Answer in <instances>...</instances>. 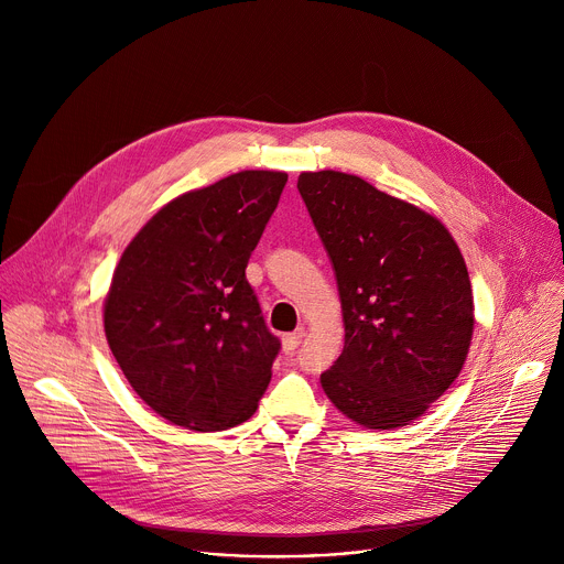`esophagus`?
<instances>
[{
    "instance_id": "34e87169",
    "label": "esophagus",
    "mask_w": 564,
    "mask_h": 564,
    "mask_svg": "<svg viewBox=\"0 0 564 564\" xmlns=\"http://www.w3.org/2000/svg\"><path fill=\"white\" fill-rule=\"evenodd\" d=\"M303 337H305V330H296V333L283 335V339H281V344H283V350H285V352H292V350H296V348H299V344L303 341Z\"/></svg>"
}]
</instances>
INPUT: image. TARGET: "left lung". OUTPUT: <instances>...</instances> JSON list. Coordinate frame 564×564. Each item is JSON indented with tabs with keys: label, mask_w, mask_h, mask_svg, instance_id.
Masks as SVG:
<instances>
[{
	"label": "left lung",
	"mask_w": 564,
	"mask_h": 564,
	"mask_svg": "<svg viewBox=\"0 0 564 564\" xmlns=\"http://www.w3.org/2000/svg\"><path fill=\"white\" fill-rule=\"evenodd\" d=\"M299 194L337 274L346 344L321 375L355 424L422 417L457 379L473 339L464 257L440 218L344 172H303Z\"/></svg>",
	"instance_id": "1"
}]
</instances>
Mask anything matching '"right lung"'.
I'll list each match as a JSON object with an SVG mask.
<instances>
[{"mask_svg":"<svg viewBox=\"0 0 564 564\" xmlns=\"http://www.w3.org/2000/svg\"><path fill=\"white\" fill-rule=\"evenodd\" d=\"M285 183V172L246 170L185 192L116 265L102 314L109 348L144 404L176 426L225 431L259 409L281 344L246 268Z\"/></svg>","mask_w":564,"mask_h":564,"instance_id":"add662e5","label":"right lung"}]
</instances>
